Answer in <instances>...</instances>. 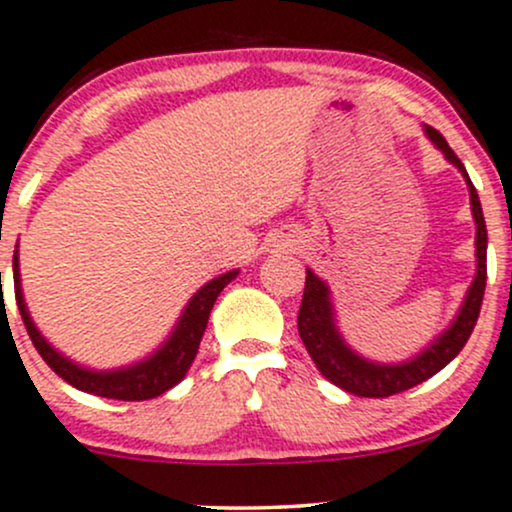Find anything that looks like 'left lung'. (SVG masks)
Segmentation results:
<instances>
[{"label":"left lung","mask_w":512,"mask_h":512,"mask_svg":"<svg viewBox=\"0 0 512 512\" xmlns=\"http://www.w3.org/2000/svg\"><path fill=\"white\" fill-rule=\"evenodd\" d=\"M427 137L432 139L441 152H444V157L466 176V184H469L471 211L473 218H476V279H473L469 294H466L464 299V306H461L454 324L446 328L427 351L419 353L417 358L410 360V363L378 365L355 355L351 348L343 343L341 333L336 331V324H333V309L331 299H328V287L314 272H306L304 297H301L297 316L301 341H304L311 360H314L316 368H319V373L324 375L326 380H331L333 385H338L341 390L358 397H390L397 395V392L410 390V387L424 383V380H429L432 375H437L441 368H446V365L461 353V348L466 346V341H469V336L473 333L478 314H481L483 292H486L488 247V233L486 220H483L481 211V201H478V193L471 184L469 174H466L464 164L456 157L454 149L446 144V139L441 137L434 127H427Z\"/></svg>","instance_id":"obj_1"}]
</instances>
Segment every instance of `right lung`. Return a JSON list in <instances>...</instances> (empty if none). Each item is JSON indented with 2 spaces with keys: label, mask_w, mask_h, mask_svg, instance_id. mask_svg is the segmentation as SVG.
Listing matches in <instances>:
<instances>
[{
  "label": "right lung",
  "mask_w": 512,
  "mask_h": 512,
  "mask_svg": "<svg viewBox=\"0 0 512 512\" xmlns=\"http://www.w3.org/2000/svg\"><path fill=\"white\" fill-rule=\"evenodd\" d=\"M238 270L220 274L213 282H208L206 287L198 289L193 294V299L188 301L184 316L176 324V331L171 333L169 341L159 348L152 358L142 360V363L132 365L125 370H110V373H95V370H85L80 365L71 363L68 358H63L61 353L53 351L48 346L46 338L36 331L34 321H31L29 311H26L24 297H21V282H19V257L14 255V294H16V306H19V314L24 319L26 331H29L31 343L36 346V351L41 353V358L46 360L48 368L58 375V378L66 380L68 385L78 387L83 392H93L98 397H110V400H125V402H139V400H152L159 397L161 392H166L169 387L181 383L186 375V370L191 368L193 358H196L198 346H201L203 331H206L208 316L218 299V294L223 292V287L228 282H233ZM2 277V274H0Z\"/></svg>",
  "instance_id": "1"
}]
</instances>
